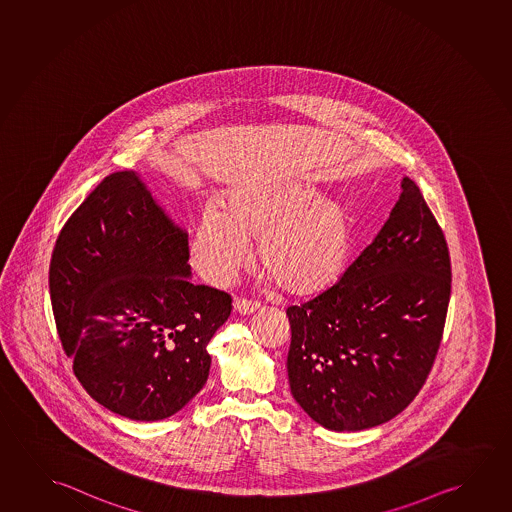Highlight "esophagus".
<instances>
[{
	"instance_id": "34e87169",
	"label": "esophagus",
	"mask_w": 512,
	"mask_h": 512,
	"mask_svg": "<svg viewBox=\"0 0 512 512\" xmlns=\"http://www.w3.org/2000/svg\"><path fill=\"white\" fill-rule=\"evenodd\" d=\"M257 305L252 301H246V299H236L234 301V312L239 315H252L257 312Z\"/></svg>"
}]
</instances>
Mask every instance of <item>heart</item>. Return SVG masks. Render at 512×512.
Here are the masks:
<instances>
[{"label": "heart", "mask_w": 512, "mask_h": 512, "mask_svg": "<svg viewBox=\"0 0 512 512\" xmlns=\"http://www.w3.org/2000/svg\"><path fill=\"white\" fill-rule=\"evenodd\" d=\"M280 289L312 298L339 282L354 248L353 214L323 200L312 186H248L205 209L191 241V260L209 284H227L250 255Z\"/></svg>", "instance_id": "b5f03b06"}]
</instances>
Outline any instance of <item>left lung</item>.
Wrapping results in <instances>:
<instances>
[{
	"mask_svg": "<svg viewBox=\"0 0 512 512\" xmlns=\"http://www.w3.org/2000/svg\"><path fill=\"white\" fill-rule=\"evenodd\" d=\"M450 257L417 184L339 282L287 308L291 394L308 417L351 433L385 424L417 397L440 347Z\"/></svg>",
	"mask_w": 512,
	"mask_h": 512,
	"instance_id": "left-lung-1",
	"label": "left lung"
}]
</instances>
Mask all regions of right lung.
Returning a JSON list of instances; mask_svg holds the SVG:
<instances>
[{
    "mask_svg": "<svg viewBox=\"0 0 512 512\" xmlns=\"http://www.w3.org/2000/svg\"><path fill=\"white\" fill-rule=\"evenodd\" d=\"M188 260V232L133 170L106 177L56 239L49 294L63 351L120 417H172L207 381V344L232 299L193 284Z\"/></svg>",
    "mask_w": 512,
    "mask_h": 512,
    "instance_id": "add662e5",
    "label": "right lung"
}]
</instances>
